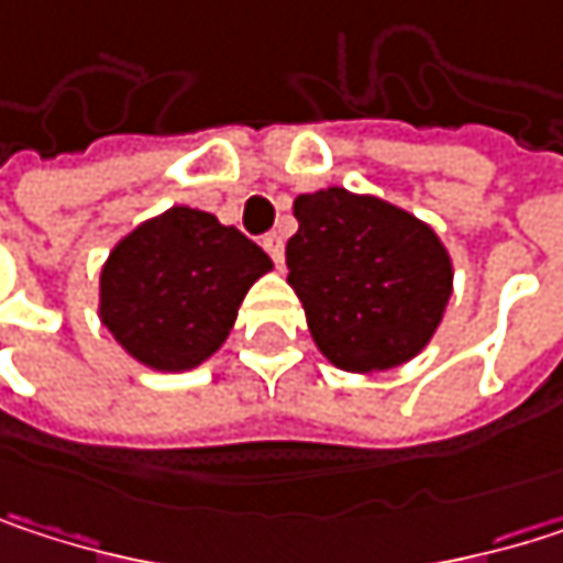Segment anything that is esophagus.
<instances>
[{
    "label": "esophagus",
    "instance_id": "34e87169",
    "mask_svg": "<svg viewBox=\"0 0 563 563\" xmlns=\"http://www.w3.org/2000/svg\"><path fill=\"white\" fill-rule=\"evenodd\" d=\"M264 251L277 261V264H283V238L280 234H267L264 238Z\"/></svg>",
    "mask_w": 563,
    "mask_h": 563
}]
</instances>
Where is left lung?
<instances>
[{"mask_svg":"<svg viewBox=\"0 0 563 563\" xmlns=\"http://www.w3.org/2000/svg\"><path fill=\"white\" fill-rule=\"evenodd\" d=\"M299 231L286 283L316 349L342 372H391L417 358L453 296V257L417 214L378 195L329 185L296 195Z\"/></svg>","mask_w":563,"mask_h":563,"instance_id":"left-lung-1","label":"left lung"}]
</instances>
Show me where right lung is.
<instances>
[{"instance_id":"add662e5","label":"right lung","mask_w":563,"mask_h":563,"mask_svg":"<svg viewBox=\"0 0 563 563\" xmlns=\"http://www.w3.org/2000/svg\"><path fill=\"white\" fill-rule=\"evenodd\" d=\"M274 261L214 214L172 205L123 234L100 267L97 316L153 372H191L231 335L247 289Z\"/></svg>"}]
</instances>
